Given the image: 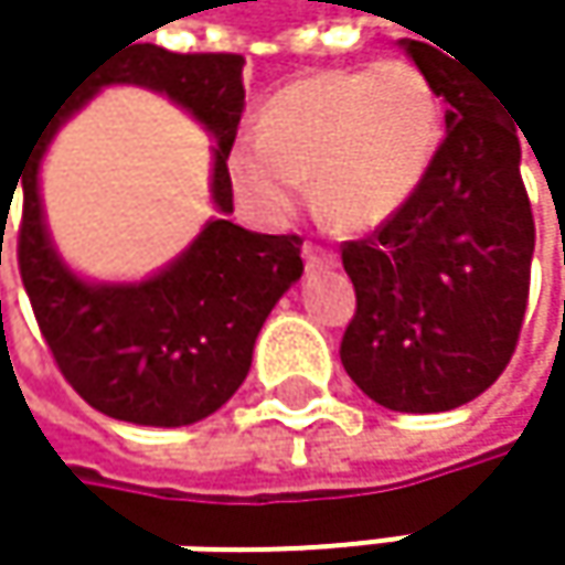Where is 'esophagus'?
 Masks as SVG:
<instances>
[{
    "instance_id": "obj_1",
    "label": "esophagus",
    "mask_w": 565,
    "mask_h": 565,
    "mask_svg": "<svg viewBox=\"0 0 565 565\" xmlns=\"http://www.w3.org/2000/svg\"><path fill=\"white\" fill-rule=\"evenodd\" d=\"M303 265H307V271H330V268H337L340 265V258L333 255V252H327V248H320V245H303Z\"/></svg>"
}]
</instances>
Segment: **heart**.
Segmentation results:
<instances>
[{"mask_svg": "<svg viewBox=\"0 0 565 565\" xmlns=\"http://www.w3.org/2000/svg\"><path fill=\"white\" fill-rule=\"evenodd\" d=\"M441 97L408 61L317 71L284 84L228 150V182L265 222L284 218L313 179L317 209L347 232L395 218L441 147Z\"/></svg>", "mask_w": 565, "mask_h": 565, "instance_id": "obj_1", "label": "heart"}]
</instances>
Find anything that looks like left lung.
Instances as JSON below:
<instances>
[{
	"label": "left lung",
	"mask_w": 565,
	"mask_h": 565,
	"mask_svg": "<svg viewBox=\"0 0 565 565\" xmlns=\"http://www.w3.org/2000/svg\"><path fill=\"white\" fill-rule=\"evenodd\" d=\"M448 100L435 167L373 238L343 245L356 313L340 360L373 402L448 412L510 363L530 290L533 215L504 100L451 52L402 39Z\"/></svg>",
	"instance_id": "1"
}]
</instances>
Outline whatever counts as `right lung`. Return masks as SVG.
Returning a JSON list of instances; mask_svg holds the SVG:
<instances>
[{
	"mask_svg": "<svg viewBox=\"0 0 565 565\" xmlns=\"http://www.w3.org/2000/svg\"><path fill=\"white\" fill-rule=\"evenodd\" d=\"M242 67V55H172L157 45L104 57L71 90L19 172L25 195L19 271L35 320L64 380L110 418L179 428L218 412L245 383L268 313L303 275L297 235H258L228 218L225 163L245 110ZM114 83L167 93L216 140L210 191L220 215L167 269L140 282L77 276L51 242L41 205V160L54 134ZM9 195L15 189L6 192V202L0 195L2 218Z\"/></svg>",
	"mask_w": 565,
	"mask_h": 565,
	"instance_id": "right-lung-1",
	"label": "right lung"
}]
</instances>
